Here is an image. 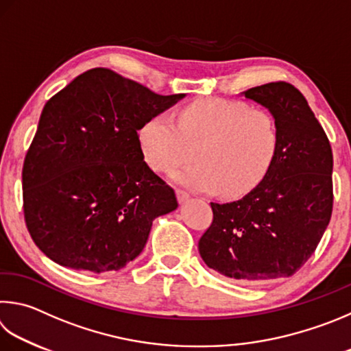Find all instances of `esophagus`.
I'll list each match as a JSON object with an SVG mask.
<instances>
[{
    "mask_svg": "<svg viewBox=\"0 0 351 351\" xmlns=\"http://www.w3.org/2000/svg\"><path fill=\"white\" fill-rule=\"evenodd\" d=\"M176 197L180 204H184L190 199V195L187 192H184V190H176Z\"/></svg>",
    "mask_w": 351,
    "mask_h": 351,
    "instance_id": "1",
    "label": "esophagus"
}]
</instances>
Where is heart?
Instances as JSON below:
<instances>
[{"label":"heart","instance_id":"b5f03b06","mask_svg":"<svg viewBox=\"0 0 351 351\" xmlns=\"http://www.w3.org/2000/svg\"><path fill=\"white\" fill-rule=\"evenodd\" d=\"M279 135L270 113L244 103L204 98L184 107L178 123L158 114L139 130L143 155L152 169L171 173L195 158L199 164L175 175L196 192L239 197L263 182L278 150Z\"/></svg>","mask_w":351,"mask_h":351}]
</instances>
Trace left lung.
<instances>
[{
  "label": "left lung",
  "instance_id": "8db88e82",
  "mask_svg": "<svg viewBox=\"0 0 351 351\" xmlns=\"http://www.w3.org/2000/svg\"><path fill=\"white\" fill-rule=\"evenodd\" d=\"M242 95L275 119V161L244 197L212 202L213 222L197 248L208 269L241 282L289 278L313 254L330 222L333 154L296 87L269 82Z\"/></svg>",
  "mask_w": 351,
  "mask_h": 351
}]
</instances>
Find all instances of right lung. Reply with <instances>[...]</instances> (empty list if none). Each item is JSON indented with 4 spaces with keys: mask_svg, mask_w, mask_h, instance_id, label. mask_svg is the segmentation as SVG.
Masks as SVG:
<instances>
[{
    "mask_svg": "<svg viewBox=\"0 0 351 351\" xmlns=\"http://www.w3.org/2000/svg\"><path fill=\"white\" fill-rule=\"evenodd\" d=\"M184 97L97 67L47 101L23 167L25 226L47 258L106 273L143 252L178 201L145 164L138 130Z\"/></svg>",
    "mask_w": 351,
    "mask_h": 351,
    "instance_id": "obj_1",
    "label": "right lung"
}]
</instances>
